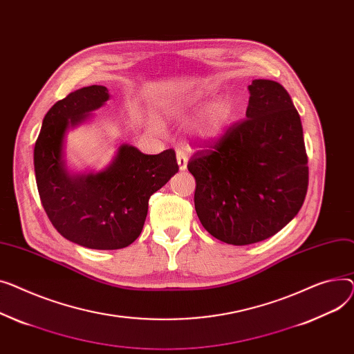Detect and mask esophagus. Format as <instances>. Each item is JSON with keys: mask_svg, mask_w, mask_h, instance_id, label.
Wrapping results in <instances>:
<instances>
[{"mask_svg": "<svg viewBox=\"0 0 354 354\" xmlns=\"http://www.w3.org/2000/svg\"><path fill=\"white\" fill-rule=\"evenodd\" d=\"M187 161H189V157H187V153L183 150L177 151V162H178V169L180 171H184L187 169Z\"/></svg>", "mask_w": 354, "mask_h": 354, "instance_id": "1", "label": "esophagus"}]
</instances>
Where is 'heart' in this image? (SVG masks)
Returning a JSON list of instances; mask_svg holds the SVG:
<instances>
[{
	"mask_svg": "<svg viewBox=\"0 0 354 354\" xmlns=\"http://www.w3.org/2000/svg\"><path fill=\"white\" fill-rule=\"evenodd\" d=\"M205 101V93L194 91L177 98H171L162 104L164 113L173 118H187L194 113ZM233 114L232 104L227 100H216L200 111L196 121L192 126L194 138L203 144L217 140L225 130L227 124L230 122ZM147 124L153 129H158V122L153 118L147 120Z\"/></svg>",
	"mask_w": 354,
	"mask_h": 354,
	"instance_id": "heart-1",
	"label": "heart"
}]
</instances>
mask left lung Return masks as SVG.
<instances>
[{
  "instance_id": "1",
  "label": "left lung",
  "mask_w": 354,
  "mask_h": 354,
  "mask_svg": "<svg viewBox=\"0 0 354 354\" xmlns=\"http://www.w3.org/2000/svg\"><path fill=\"white\" fill-rule=\"evenodd\" d=\"M248 93L247 118L187 164L203 227L234 245L279 233L301 209L308 185L301 120L288 93L272 80H254Z\"/></svg>"
}]
</instances>
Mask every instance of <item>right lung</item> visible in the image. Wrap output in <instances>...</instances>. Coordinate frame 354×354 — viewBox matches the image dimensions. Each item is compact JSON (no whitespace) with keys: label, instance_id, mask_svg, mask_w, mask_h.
Instances as JSON below:
<instances>
[{"label":"right lung","instance_id":"obj_1","mask_svg":"<svg viewBox=\"0 0 354 354\" xmlns=\"http://www.w3.org/2000/svg\"><path fill=\"white\" fill-rule=\"evenodd\" d=\"M109 98L106 87L90 86L57 101L34 147L37 187L50 221L64 239L94 250L130 245L142 230L150 197L178 171L174 150L150 156L130 144H121L102 171H68L67 130L90 118Z\"/></svg>","mask_w":354,"mask_h":354}]
</instances>
